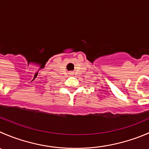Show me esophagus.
Here are the masks:
<instances>
[{
	"label": "esophagus",
	"mask_w": 149,
	"mask_h": 149,
	"mask_svg": "<svg viewBox=\"0 0 149 149\" xmlns=\"http://www.w3.org/2000/svg\"><path fill=\"white\" fill-rule=\"evenodd\" d=\"M73 73H73V72H71V71H70V73H69V74H70V76H73Z\"/></svg>",
	"instance_id": "obj_1"
}]
</instances>
